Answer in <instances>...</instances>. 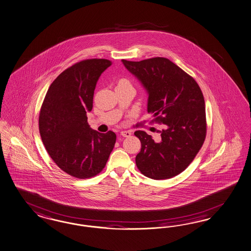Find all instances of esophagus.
Returning <instances> with one entry per match:
<instances>
[{"instance_id":"obj_1","label":"esophagus","mask_w":251,"mask_h":251,"mask_svg":"<svg viewBox=\"0 0 251 251\" xmlns=\"http://www.w3.org/2000/svg\"><path fill=\"white\" fill-rule=\"evenodd\" d=\"M121 135L123 137H129L131 135V132L129 130H122L121 131Z\"/></svg>"}]
</instances>
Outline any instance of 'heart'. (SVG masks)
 <instances>
[{
    "label": "heart",
    "mask_w": 251,
    "mask_h": 251,
    "mask_svg": "<svg viewBox=\"0 0 251 251\" xmlns=\"http://www.w3.org/2000/svg\"><path fill=\"white\" fill-rule=\"evenodd\" d=\"M129 84V81L126 80V79H121V80L118 82V84Z\"/></svg>",
    "instance_id": "b5f03b06"
}]
</instances>
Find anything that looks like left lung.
Segmentation results:
<instances>
[{
    "instance_id": "obj_1",
    "label": "left lung",
    "mask_w": 251,
    "mask_h": 251,
    "mask_svg": "<svg viewBox=\"0 0 251 251\" xmlns=\"http://www.w3.org/2000/svg\"><path fill=\"white\" fill-rule=\"evenodd\" d=\"M122 61L148 93L147 111L154 117L152 122L165 125L155 141L144 130L134 132L142 145L137 167L152 179L171 178L189 167L204 143L202 92L191 76L167 58Z\"/></svg>"
}]
</instances>
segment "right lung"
<instances>
[{"label":"right lung","mask_w":251,"mask_h":251,"mask_svg":"<svg viewBox=\"0 0 251 251\" xmlns=\"http://www.w3.org/2000/svg\"><path fill=\"white\" fill-rule=\"evenodd\" d=\"M110 65L106 59H89L66 69L50 84L40 108L38 127L47 152L77 178L99 175L114 148L115 132L92 129L86 116L97 82Z\"/></svg>","instance_id":"obj_1"}]
</instances>
